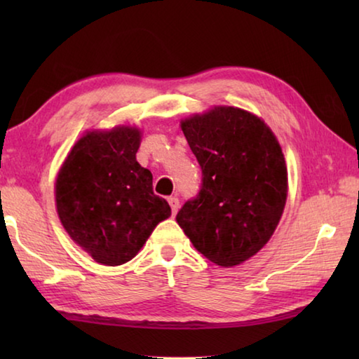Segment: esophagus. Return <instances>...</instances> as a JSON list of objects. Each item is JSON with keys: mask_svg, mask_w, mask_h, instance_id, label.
Segmentation results:
<instances>
[{"mask_svg": "<svg viewBox=\"0 0 359 359\" xmlns=\"http://www.w3.org/2000/svg\"><path fill=\"white\" fill-rule=\"evenodd\" d=\"M168 203H169V205H171L172 215H174V214H177L179 205H180V203H179V198H177V196H169V198H168Z\"/></svg>", "mask_w": 359, "mask_h": 359, "instance_id": "34e87169", "label": "esophagus"}]
</instances>
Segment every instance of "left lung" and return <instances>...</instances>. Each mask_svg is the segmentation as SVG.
Returning a JSON list of instances; mask_svg holds the SVG:
<instances>
[{"label":"left lung","mask_w":359,"mask_h":359,"mask_svg":"<svg viewBox=\"0 0 359 359\" xmlns=\"http://www.w3.org/2000/svg\"><path fill=\"white\" fill-rule=\"evenodd\" d=\"M182 131L203 180L175 220L212 263L241 264L271 239L287 203L280 145L263 120L238 107L194 115Z\"/></svg>","instance_id":"left-lung-1"}]
</instances>
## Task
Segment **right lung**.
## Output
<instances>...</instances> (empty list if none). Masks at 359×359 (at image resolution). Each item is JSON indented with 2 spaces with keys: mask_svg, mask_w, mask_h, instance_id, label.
<instances>
[{
  "mask_svg": "<svg viewBox=\"0 0 359 359\" xmlns=\"http://www.w3.org/2000/svg\"><path fill=\"white\" fill-rule=\"evenodd\" d=\"M141 131L118 126L87 133L69 151L55 184L57 212L71 239L93 259L118 266L136 257L171 215L151 172L136 161Z\"/></svg>",
  "mask_w": 359,
  "mask_h": 359,
  "instance_id": "obj_1",
  "label": "right lung"
}]
</instances>
